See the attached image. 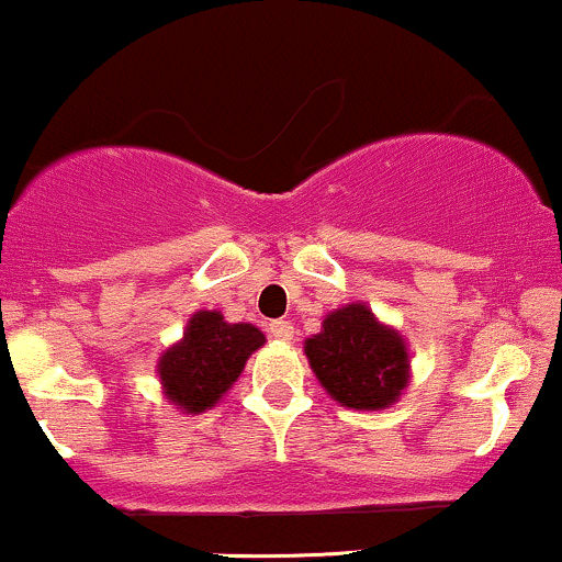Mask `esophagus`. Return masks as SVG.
I'll list each match as a JSON object with an SVG mask.
<instances>
[{
    "mask_svg": "<svg viewBox=\"0 0 562 562\" xmlns=\"http://www.w3.org/2000/svg\"><path fill=\"white\" fill-rule=\"evenodd\" d=\"M269 336L277 338V341H293V338H295L293 323H291V319H271Z\"/></svg>",
    "mask_w": 562,
    "mask_h": 562,
    "instance_id": "34e87169",
    "label": "esophagus"
}]
</instances>
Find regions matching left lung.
Returning a JSON list of instances; mask_svg holds the SVG:
<instances>
[{
	"instance_id": "1",
	"label": "left lung",
	"mask_w": 562,
	"mask_h": 562,
	"mask_svg": "<svg viewBox=\"0 0 562 562\" xmlns=\"http://www.w3.org/2000/svg\"><path fill=\"white\" fill-rule=\"evenodd\" d=\"M306 357L323 390L344 408L384 411L411 381L405 338L379 323L366 304H347L306 338Z\"/></svg>"
}]
</instances>
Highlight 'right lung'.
I'll use <instances>...</instances> for the list:
<instances>
[{
  "instance_id": "right-lung-1",
  "label": "right lung",
  "mask_w": 562,
  "mask_h": 562,
  "mask_svg": "<svg viewBox=\"0 0 562 562\" xmlns=\"http://www.w3.org/2000/svg\"><path fill=\"white\" fill-rule=\"evenodd\" d=\"M263 344L267 336L256 325L226 323L224 314L211 310L191 314L181 341L159 357L157 373L165 397L183 413L211 411Z\"/></svg>"
}]
</instances>
